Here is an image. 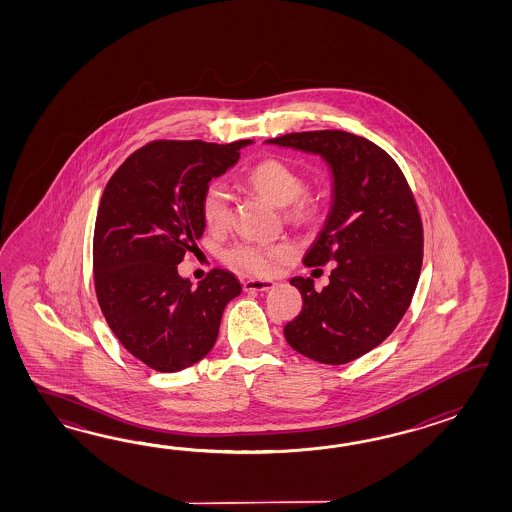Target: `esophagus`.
<instances>
[{
    "label": "esophagus",
    "instance_id": "obj_1",
    "mask_svg": "<svg viewBox=\"0 0 512 512\" xmlns=\"http://www.w3.org/2000/svg\"><path fill=\"white\" fill-rule=\"evenodd\" d=\"M272 287H274V282H271V280H245L243 282V289L247 293H251V291H271Z\"/></svg>",
    "mask_w": 512,
    "mask_h": 512
}]
</instances>
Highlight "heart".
Wrapping results in <instances>:
<instances>
[{
	"label": "heart",
	"mask_w": 512,
	"mask_h": 512,
	"mask_svg": "<svg viewBox=\"0 0 512 512\" xmlns=\"http://www.w3.org/2000/svg\"><path fill=\"white\" fill-rule=\"evenodd\" d=\"M247 183L276 207H287V218L307 221L316 212L313 197L302 196L304 179L289 164L280 159H265L247 174ZM203 219L212 230L225 229L230 219V196L227 186L214 183L208 186L201 201ZM287 254L285 245H258L241 241L223 252L230 269L249 276H269L276 271L278 261Z\"/></svg>",
	"instance_id": "b5f03b06"
}]
</instances>
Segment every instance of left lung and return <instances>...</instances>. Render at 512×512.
<instances>
[{"instance_id":"8db88e82","label":"left lung","mask_w":512,"mask_h":512,"mask_svg":"<svg viewBox=\"0 0 512 512\" xmlns=\"http://www.w3.org/2000/svg\"><path fill=\"white\" fill-rule=\"evenodd\" d=\"M267 144L318 155L333 179L326 223L304 265L337 261L329 283L294 276L302 311L283 327L289 346L322 364H346L377 348L401 322L423 265V225L401 168L377 144L348 131L289 133Z\"/></svg>"}]
</instances>
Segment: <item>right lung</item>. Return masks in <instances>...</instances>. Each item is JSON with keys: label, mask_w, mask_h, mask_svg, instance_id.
<instances>
[{"label": "right lung", "mask_w": 512, "mask_h": 512, "mask_svg": "<svg viewBox=\"0 0 512 512\" xmlns=\"http://www.w3.org/2000/svg\"><path fill=\"white\" fill-rule=\"evenodd\" d=\"M252 141H155L131 153L98 205L93 271L98 304L133 357L174 373L214 348L225 307L241 293L214 269L192 287L177 265L205 232L201 201L212 179Z\"/></svg>", "instance_id": "add662e5"}]
</instances>
